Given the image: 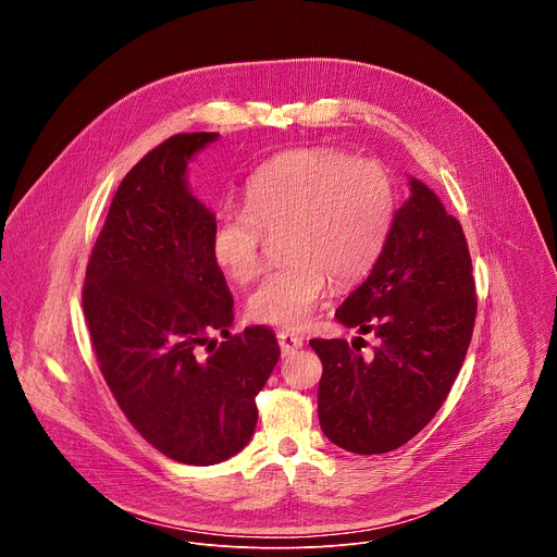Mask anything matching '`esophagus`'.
Here are the masks:
<instances>
[{
    "instance_id": "obj_1",
    "label": "esophagus",
    "mask_w": 557,
    "mask_h": 557,
    "mask_svg": "<svg viewBox=\"0 0 557 557\" xmlns=\"http://www.w3.org/2000/svg\"><path fill=\"white\" fill-rule=\"evenodd\" d=\"M277 344L282 348V355H290L295 350H299L304 346L301 337H297L295 333H288V331H280L277 333Z\"/></svg>"
}]
</instances>
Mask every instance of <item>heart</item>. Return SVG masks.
Returning a JSON list of instances; mask_svg holds the SVG:
<instances>
[{"instance_id":"1","label":"heart","mask_w":557,"mask_h":557,"mask_svg":"<svg viewBox=\"0 0 557 557\" xmlns=\"http://www.w3.org/2000/svg\"><path fill=\"white\" fill-rule=\"evenodd\" d=\"M396 194L374 161L333 147L290 149L264 163L245 187V207L224 205L211 226V256L233 280H253L264 262L267 233H284L290 258L249 295L253 320L301 326L329 295L379 260L392 226Z\"/></svg>"}]
</instances>
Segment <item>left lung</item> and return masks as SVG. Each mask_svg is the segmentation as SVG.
<instances>
[{
  "label": "left lung",
  "mask_w": 557,
  "mask_h": 557,
  "mask_svg": "<svg viewBox=\"0 0 557 557\" xmlns=\"http://www.w3.org/2000/svg\"><path fill=\"white\" fill-rule=\"evenodd\" d=\"M372 333L363 339H310L324 372L317 412L324 434L355 454H385L414 438L438 412L465 361L475 286L460 222L438 196L410 178V198L394 213L368 280L335 312Z\"/></svg>",
  "instance_id": "1"
}]
</instances>
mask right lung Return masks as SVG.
<instances>
[{
	"instance_id": "1",
	"label": "right lung",
	"mask_w": 557,
	"mask_h": 557,
	"mask_svg": "<svg viewBox=\"0 0 557 557\" xmlns=\"http://www.w3.org/2000/svg\"><path fill=\"white\" fill-rule=\"evenodd\" d=\"M215 132L176 134L119 185L92 249L84 312L99 368L134 430L185 465L240 451L280 346L271 329L231 335L233 297L211 256L213 213L187 163ZM225 335L215 345L208 335Z\"/></svg>"
}]
</instances>
